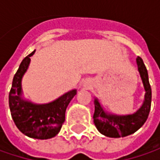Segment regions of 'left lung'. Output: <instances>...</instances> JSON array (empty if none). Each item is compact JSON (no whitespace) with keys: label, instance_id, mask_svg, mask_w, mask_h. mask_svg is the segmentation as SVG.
<instances>
[{"label":"left lung","instance_id":"left-lung-1","mask_svg":"<svg viewBox=\"0 0 160 160\" xmlns=\"http://www.w3.org/2000/svg\"><path fill=\"white\" fill-rule=\"evenodd\" d=\"M136 63L144 86L145 95L142 107L135 113L126 116H118L107 113L101 106L98 99H94V125L99 132L108 137L119 138L130 135L143 126L149 117L151 106V88L149 82L148 71L142 58L137 57Z\"/></svg>","mask_w":160,"mask_h":160}]
</instances>
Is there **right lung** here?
I'll return each mask as SVG.
<instances>
[{
    "label": "right lung",
    "mask_w": 160,
    "mask_h": 160,
    "mask_svg": "<svg viewBox=\"0 0 160 160\" xmlns=\"http://www.w3.org/2000/svg\"><path fill=\"white\" fill-rule=\"evenodd\" d=\"M34 52L22 60L13 77L9 94V105L13 121L20 132L31 138L44 140L56 136L60 131L65 121L67 107L77 94V90H72L47 104H34L23 100L22 77L28 69L30 57L34 55Z\"/></svg>",
    "instance_id": "1"
}]
</instances>
